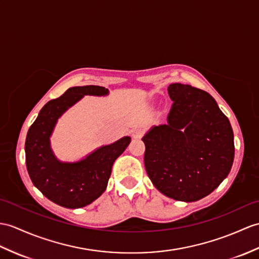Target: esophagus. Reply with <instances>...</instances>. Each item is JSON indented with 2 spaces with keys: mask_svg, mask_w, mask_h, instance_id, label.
<instances>
[{
  "mask_svg": "<svg viewBox=\"0 0 259 259\" xmlns=\"http://www.w3.org/2000/svg\"><path fill=\"white\" fill-rule=\"evenodd\" d=\"M143 136V130L141 129H136L132 131V138H135V139H141Z\"/></svg>",
  "mask_w": 259,
  "mask_h": 259,
  "instance_id": "obj_1",
  "label": "esophagus"
}]
</instances>
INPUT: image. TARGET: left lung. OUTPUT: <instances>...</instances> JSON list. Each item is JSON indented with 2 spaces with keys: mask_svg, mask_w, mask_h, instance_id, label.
<instances>
[{
  "mask_svg": "<svg viewBox=\"0 0 259 259\" xmlns=\"http://www.w3.org/2000/svg\"><path fill=\"white\" fill-rule=\"evenodd\" d=\"M166 124L142 138L144 166L161 193L177 201L205 197L228 176L234 161V135L211 95L171 83Z\"/></svg>",
  "mask_w": 259,
  "mask_h": 259,
  "instance_id": "obj_1",
  "label": "left lung"
}]
</instances>
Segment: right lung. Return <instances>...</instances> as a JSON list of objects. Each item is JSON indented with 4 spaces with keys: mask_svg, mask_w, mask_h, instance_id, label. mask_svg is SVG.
I'll list each match as a JSON object with an SVG mask.
<instances>
[{
    "mask_svg": "<svg viewBox=\"0 0 259 259\" xmlns=\"http://www.w3.org/2000/svg\"><path fill=\"white\" fill-rule=\"evenodd\" d=\"M100 86L73 87L41 108L29 127L25 141L26 167L33 184L48 200L67 208H79L98 198L107 188L113 162L129 146L130 137H123L101 147L76 163H62L51 150L50 137L62 113L83 95H107Z\"/></svg>",
    "mask_w": 259,
    "mask_h": 259,
    "instance_id": "right-lung-1",
    "label": "right lung"
}]
</instances>
